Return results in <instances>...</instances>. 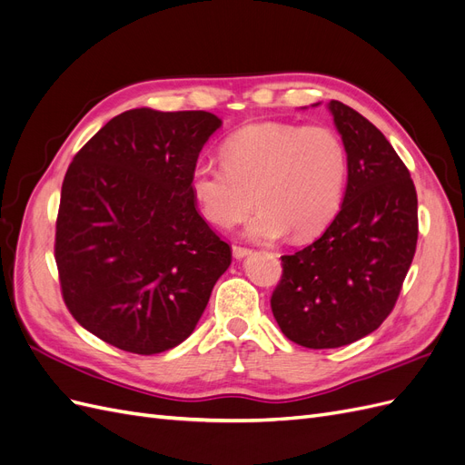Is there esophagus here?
Here are the masks:
<instances>
[{
	"mask_svg": "<svg viewBox=\"0 0 465 465\" xmlns=\"http://www.w3.org/2000/svg\"><path fill=\"white\" fill-rule=\"evenodd\" d=\"M248 254H250L248 248H244V246H232V256H234L236 260H242V258H246Z\"/></svg>",
	"mask_w": 465,
	"mask_h": 465,
	"instance_id": "obj_1",
	"label": "esophagus"
}]
</instances>
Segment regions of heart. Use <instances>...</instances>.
Listing matches in <instances>:
<instances>
[{
  "label": "heart",
  "instance_id": "obj_1",
  "mask_svg": "<svg viewBox=\"0 0 465 465\" xmlns=\"http://www.w3.org/2000/svg\"><path fill=\"white\" fill-rule=\"evenodd\" d=\"M345 145L326 125L252 124L223 145V164L192 166L188 188L202 215L231 229L260 205L244 234L273 242L323 231L340 209L347 186ZM257 200H253V195Z\"/></svg>",
  "mask_w": 465,
  "mask_h": 465
}]
</instances>
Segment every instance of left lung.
I'll return each mask as SVG.
<instances>
[{
    "label": "left lung",
    "mask_w": 465,
    "mask_h": 465,
    "mask_svg": "<svg viewBox=\"0 0 465 465\" xmlns=\"http://www.w3.org/2000/svg\"><path fill=\"white\" fill-rule=\"evenodd\" d=\"M328 110L349 159L343 202L318 241L281 256L283 277L272 297L281 331L308 349L343 347L378 330L419 232L413 180L384 134L340 101Z\"/></svg>",
    "instance_id": "left-lung-1"
}]
</instances>
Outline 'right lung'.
Wrapping results in <instances>:
<instances>
[{"instance_id":"add662e5","label":"right lung","mask_w":465,"mask_h":465,"mask_svg":"<svg viewBox=\"0 0 465 465\" xmlns=\"http://www.w3.org/2000/svg\"><path fill=\"white\" fill-rule=\"evenodd\" d=\"M223 125L203 110L134 108L112 118L69 164L55 223L64 301L110 345L154 355L195 330L231 248L188 188Z\"/></svg>"}]
</instances>
